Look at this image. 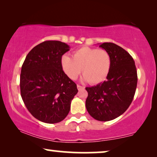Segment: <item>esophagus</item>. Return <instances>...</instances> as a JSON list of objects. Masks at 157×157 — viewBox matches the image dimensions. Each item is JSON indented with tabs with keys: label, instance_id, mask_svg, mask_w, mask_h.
I'll list each match as a JSON object with an SVG mask.
<instances>
[{
	"label": "esophagus",
	"instance_id": "esophagus-1",
	"mask_svg": "<svg viewBox=\"0 0 157 157\" xmlns=\"http://www.w3.org/2000/svg\"><path fill=\"white\" fill-rule=\"evenodd\" d=\"M77 89H78V91H81V90H82V89H84V87L82 86H80V85H77Z\"/></svg>",
	"mask_w": 157,
	"mask_h": 157
}]
</instances>
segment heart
I'll return each mask as SVG.
<instances>
[{
    "mask_svg": "<svg viewBox=\"0 0 157 157\" xmlns=\"http://www.w3.org/2000/svg\"><path fill=\"white\" fill-rule=\"evenodd\" d=\"M63 72L74 80L81 71L83 79L91 84H97L106 80L111 67V56L104 49L83 46L73 53V58L63 55L61 59Z\"/></svg>",
    "mask_w": 157,
    "mask_h": 157,
    "instance_id": "heart-1",
    "label": "heart"
}]
</instances>
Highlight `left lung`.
Masks as SVG:
<instances>
[{"mask_svg":"<svg viewBox=\"0 0 157 157\" xmlns=\"http://www.w3.org/2000/svg\"><path fill=\"white\" fill-rule=\"evenodd\" d=\"M99 47L111 56V70L106 81L86 88V107L94 119L108 121L121 116L132 104L136 89L137 71L133 58L121 47L113 43H104Z\"/></svg>","mask_w":157,"mask_h":157,"instance_id":"left-lung-1","label":"left lung"}]
</instances>
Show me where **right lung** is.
I'll return each mask as SVG.
<instances>
[{"instance_id":"obj_1","label":"right lung","mask_w":157,"mask_h":157,"mask_svg":"<svg viewBox=\"0 0 157 157\" xmlns=\"http://www.w3.org/2000/svg\"><path fill=\"white\" fill-rule=\"evenodd\" d=\"M69 48L59 40L40 43L28 53L21 68V97L29 112L44 123L63 121L78 93L61 65L62 56Z\"/></svg>"}]
</instances>
